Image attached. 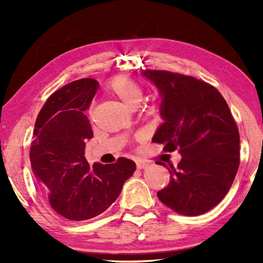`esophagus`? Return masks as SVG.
<instances>
[{
  "label": "esophagus",
  "mask_w": 263,
  "mask_h": 263,
  "mask_svg": "<svg viewBox=\"0 0 263 263\" xmlns=\"http://www.w3.org/2000/svg\"><path fill=\"white\" fill-rule=\"evenodd\" d=\"M136 164L138 169H145L148 167V162L144 161V160H136Z\"/></svg>",
  "instance_id": "1"
}]
</instances>
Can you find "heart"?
I'll return each instance as SVG.
<instances>
[{"label":"heart","instance_id":"b5f03b06","mask_svg":"<svg viewBox=\"0 0 263 263\" xmlns=\"http://www.w3.org/2000/svg\"><path fill=\"white\" fill-rule=\"evenodd\" d=\"M110 91L130 109L139 105L145 97V88L136 79L130 77H117L109 84Z\"/></svg>","mask_w":263,"mask_h":263}]
</instances>
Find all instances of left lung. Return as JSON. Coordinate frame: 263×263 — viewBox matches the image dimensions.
<instances>
[{
    "label": "left lung",
    "instance_id": "left-lung-1",
    "mask_svg": "<svg viewBox=\"0 0 263 263\" xmlns=\"http://www.w3.org/2000/svg\"><path fill=\"white\" fill-rule=\"evenodd\" d=\"M141 73L162 96L163 123L152 141L182 155L177 167L168 168L171 181L158 198L180 215L205 213L229 193L240 163L239 130L229 105L215 87L196 78L168 70Z\"/></svg>",
    "mask_w": 263,
    "mask_h": 263
}]
</instances>
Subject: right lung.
<instances>
[{
	"label": "right lung",
	"instance_id": "1",
	"mask_svg": "<svg viewBox=\"0 0 263 263\" xmlns=\"http://www.w3.org/2000/svg\"><path fill=\"white\" fill-rule=\"evenodd\" d=\"M97 88L96 80L80 79L53 92L39 111L30 148L42 193L59 215L75 221L104 212L136 171L126 158L90 167L84 157L86 141L94 136L84 111Z\"/></svg>",
	"mask_w": 263,
	"mask_h": 263
}]
</instances>
